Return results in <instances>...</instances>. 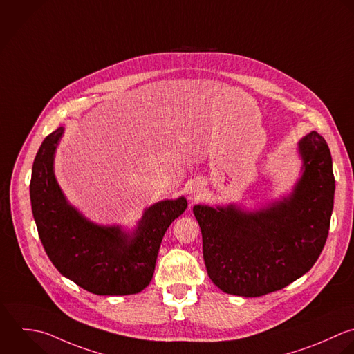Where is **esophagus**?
Listing matches in <instances>:
<instances>
[{
    "mask_svg": "<svg viewBox=\"0 0 354 354\" xmlns=\"http://www.w3.org/2000/svg\"><path fill=\"white\" fill-rule=\"evenodd\" d=\"M201 193H203V185H200V183H194V185L190 187V192H189L192 200L200 198V197H201Z\"/></svg>",
    "mask_w": 354,
    "mask_h": 354,
    "instance_id": "esophagus-1",
    "label": "esophagus"
}]
</instances>
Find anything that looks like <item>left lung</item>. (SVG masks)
<instances>
[{"instance_id": "1", "label": "left lung", "mask_w": 354, "mask_h": 354, "mask_svg": "<svg viewBox=\"0 0 354 354\" xmlns=\"http://www.w3.org/2000/svg\"><path fill=\"white\" fill-rule=\"evenodd\" d=\"M298 149L302 176L283 201L254 212L233 204L193 207L208 276L223 292L255 298L283 290L319 259L334 208L333 158L316 131Z\"/></svg>"}]
</instances>
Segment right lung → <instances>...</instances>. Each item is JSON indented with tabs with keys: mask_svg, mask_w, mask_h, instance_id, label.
Here are the masks:
<instances>
[{
	"mask_svg": "<svg viewBox=\"0 0 354 354\" xmlns=\"http://www.w3.org/2000/svg\"><path fill=\"white\" fill-rule=\"evenodd\" d=\"M62 135L60 127L44 139L31 171V209L44 250L62 276L92 294H138L150 284L162 237L187 201L179 197L153 204L133 234L88 221L67 203L53 174Z\"/></svg>",
	"mask_w": 354,
	"mask_h": 354,
	"instance_id": "obj_1",
	"label": "right lung"
}]
</instances>
